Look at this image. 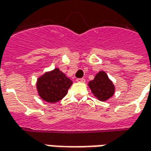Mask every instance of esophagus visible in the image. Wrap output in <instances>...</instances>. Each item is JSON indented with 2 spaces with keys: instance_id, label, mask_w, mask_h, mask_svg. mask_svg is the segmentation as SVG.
Segmentation results:
<instances>
[{
  "instance_id": "1",
  "label": "esophagus",
  "mask_w": 151,
  "mask_h": 151,
  "mask_svg": "<svg viewBox=\"0 0 151 151\" xmlns=\"http://www.w3.org/2000/svg\"><path fill=\"white\" fill-rule=\"evenodd\" d=\"M77 82H85L86 80L84 78H78L77 79Z\"/></svg>"
}]
</instances>
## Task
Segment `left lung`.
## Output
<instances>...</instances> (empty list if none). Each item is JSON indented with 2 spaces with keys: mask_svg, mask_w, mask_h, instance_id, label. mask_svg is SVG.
I'll return each instance as SVG.
<instances>
[{
  "mask_svg": "<svg viewBox=\"0 0 151 151\" xmlns=\"http://www.w3.org/2000/svg\"><path fill=\"white\" fill-rule=\"evenodd\" d=\"M88 86L91 91L99 101H107L113 96L115 86L104 71H100L95 75V78L90 81Z\"/></svg>",
  "mask_w": 151,
  "mask_h": 151,
  "instance_id": "obj_1",
  "label": "left lung"
}]
</instances>
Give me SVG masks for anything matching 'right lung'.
Masks as SVG:
<instances>
[{"label": "right lung", "mask_w": 151, "mask_h": 151, "mask_svg": "<svg viewBox=\"0 0 151 151\" xmlns=\"http://www.w3.org/2000/svg\"><path fill=\"white\" fill-rule=\"evenodd\" d=\"M73 82L58 68L43 73L37 79L38 95L47 103H56L66 95Z\"/></svg>", "instance_id": "right-lung-1"}]
</instances>
